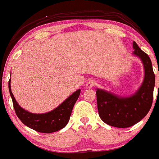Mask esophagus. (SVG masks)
<instances>
[{"label": "esophagus", "instance_id": "1", "mask_svg": "<svg viewBox=\"0 0 159 159\" xmlns=\"http://www.w3.org/2000/svg\"><path fill=\"white\" fill-rule=\"evenodd\" d=\"M95 86H96V81L93 80H89L86 84V86L87 88H92Z\"/></svg>", "mask_w": 159, "mask_h": 159}]
</instances>
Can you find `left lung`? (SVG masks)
<instances>
[{
	"instance_id": "obj_1",
	"label": "left lung",
	"mask_w": 159,
	"mask_h": 159,
	"mask_svg": "<svg viewBox=\"0 0 159 159\" xmlns=\"http://www.w3.org/2000/svg\"><path fill=\"white\" fill-rule=\"evenodd\" d=\"M133 48V54L140 58L144 69V80L138 91L127 97L103 89L96 91L100 117L104 123L116 128H129L142 120L150 111L153 101L155 77L152 61L135 42Z\"/></svg>"
}]
</instances>
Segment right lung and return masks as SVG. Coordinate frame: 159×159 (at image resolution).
Returning a JSON list of instances; mask_svg holds the SVG:
<instances>
[{
  "mask_svg": "<svg viewBox=\"0 0 159 159\" xmlns=\"http://www.w3.org/2000/svg\"><path fill=\"white\" fill-rule=\"evenodd\" d=\"M8 88L15 113L20 120L28 128L41 133L56 132L65 128L80 94V89H77L53 111L45 114H33L23 109L17 103L11 89V80L8 82Z\"/></svg>",
  "mask_w": 159,
  "mask_h": 159,
  "instance_id": "add662e5",
  "label": "right lung"
}]
</instances>
